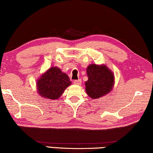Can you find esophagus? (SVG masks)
I'll list each match as a JSON object with an SVG mask.
<instances>
[{"label":"esophagus","mask_w":153,"mask_h":153,"mask_svg":"<svg viewBox=\"0 0 153 153\" xmlns=\"http://www.w3.org/2000/svg\"><path fill=\"white\" fill-rule=\"evenodd\" d=\"M74 84H76V85H80L82 83V81L81 79H77V80H74Z\"/></svg>","instance_id":"obj_1"}]
</instances>
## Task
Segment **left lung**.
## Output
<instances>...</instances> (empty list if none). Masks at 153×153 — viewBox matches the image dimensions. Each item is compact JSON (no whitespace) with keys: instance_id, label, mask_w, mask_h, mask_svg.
Returning <instances> with one entry per match:
<instances>
[{"instance_id":"left-lung-1","label":"left lung","mask_w":153,"mask_h":153,"mask_svg":"<svg viewBox=\"0 0 153 153\" xmlns=\"http://www.w3.org/2000/svg\"><path fill=\"white\" fill-rule=\"evenodd\" d=\"M86 73L88 79L85 82V91L91 99L101 98L113 89L114 75L105 65H89Z\"/></svg>"}]
</instances>
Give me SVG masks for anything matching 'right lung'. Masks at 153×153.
<instances>
[{
  "label": "right lung",
  "instance_id": "obj_1",
  "mask_svg": "<svg viewBox=\"0 0 153 153\" xmlns=\"http://www.w3.org/2000/svg\"><path fill=\"white\" fill-rule=\"evenodd\" d=\"M71 84L69 76L57 67H52L37 80V92L46 99H58Z\"/></svg>",
  "mask_w": 153,
  "mask_h": 153
}]
</instances>
